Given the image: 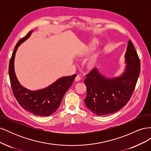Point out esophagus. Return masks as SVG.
Masks as SVG:
<instances>
[{
  "label": "esophagus",
  "mask_w": 151,
  "mask_h": 151,
  "mask_svg": "<svg viewBox=\"0 0 151 151\" xmlns=\"http://www.w3.org/2000/svg\"><path fill=\"white\" fill-rule=\"evenodd\" d=\"M80 80H81V77H80V76L77 75V76H76V78H75V81H79Z\"/></svg>",
  "instance_id": "1"
}]
</instances>
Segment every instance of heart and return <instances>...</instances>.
I'll list each match as a JSON object with an SVG mask.
<instances>
[{
    "label": "heart",
    "instance_id": "obj_1",
    "mask_svg": "<svg viewBox=\"0 0 151 151\" xmlns=\"http://www.w3.org/2000/svg\"><path fill=\"white\" fill-rule=\"evenodd\" d=\"M99 45V42L96 40H93L92 42H91L88 45H84V46L82 48V49L81 50V52L79 53V54L81 55V56H84V55H86L89 54V53L92 52L93 51L97 48V47ZM95 59L93 58L92 60H91L89 62V66H93L94 63H95Z\"/></svg>",
    "mask_w": 151,
    "mask_h": 151
}]
</instances>
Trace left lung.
<instances>
[{
  "label": "left lung",
  "instance_id": "left-lung-1",
  "mask_svg": "<svg viewBox=\"0 0 151 151\" xmlns=\"http://www.w3.org/2000/svg\"><path fill=\"white\" fill-rule=\"evenodd\" d=\"M125 58L127 65L120 77L106 78L97 68L86 75L87 96L84 102L95 115L101 116L113 113L129 101L140 71V59L131 40L128 43Z\"/></svg>",
  "mask_w": 151,
  "mask_h": 151
}]
</instances>
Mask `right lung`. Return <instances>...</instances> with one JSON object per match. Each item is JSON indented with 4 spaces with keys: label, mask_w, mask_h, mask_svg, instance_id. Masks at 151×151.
Segmentation results:
<instances>
[{
    "label": "right lung",
    "mask_w": 151,
    "mask_h": 151,
    "mask_svg": "<svg viewBox=\"0 0 151 151\" xmlns=\"http://www.w3.org/2000/svg\"><path fill=\"white\" fill-rule=\"evenodd\" d=\"M32 31H30L16 44L9 62V75L14 96L21 107L33 115L48 116L60 106L63 96L72 86L76 74L61 77L47 88L40 90L31 91L22 86L14 72V58L18 47L28 39Z\"/></svg>",
    "instance_id": "1"
}]
</instances>
